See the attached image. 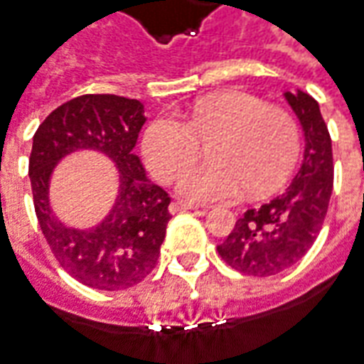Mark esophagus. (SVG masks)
I'll use <instances>...</instances> for the list:
<instances>
[{
  "label": "esophagus",
  "mask_w": 364,
  "mask_h": 364,
  "mask_svg": "<svg viewBox=\"0 0 364 364\" xmlns=\"http://www.w3.org/2000/svg\"><path fill=\"white\" fill-rule=\"evenodd\" d=\"M181 210H195V213H205V208L197 207V205H189V203H181V200H173L169 205V213L175 215V213H181Z\"/></svg>",
  "instance_id": "esophagus-1"
}]
</instances>
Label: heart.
<instances>
[{
  "label": "heart",
  "instance_id": "1",
  "mask_svg": "<svg viewBox=\"0 0 364 364\" xmlns=\"http://www.w3.org/2000/svg\"><path fill=\"white\" fill-rule=\"evenodd\" d=\"M210 140V164L183 175L177 195L189 203H217L248 195H266L288 179L299 156V132L288 112L270 108L252 94L225 90L193 104L187 122L164 114L147 124L141 151L149 169L171 181Z\"/></svg>",
  "mask_w": 364,
  "mask_h": 364
}]
</instances>
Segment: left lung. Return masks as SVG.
<instances>
[{
  "label": "left lung",
  "mask_w": 364,
  "mask_h": 364,
  "mask_svg": "<svg viewBox=\"0 0 364 364\" xmlns=\"http://www.w3.org/2000/svg\"><path fill=\"white\" fill-rule=\"evenodd\" d=\"M304 132V161L288 189L260 208H248L217 250L246 276H276L311 248L323 226L333 191L331 138L319 104L304 90L284 92Z\"/></svg>",
  "instance_id": "left-lung-1"
}]
</instances>
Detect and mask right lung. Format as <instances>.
<instances>
[{"label":"right lung","instance_id":"right-lung-1","mask_svg":"<svg viewBox=\"0 0 364 364\" xmlns=\"http://www.w3.org/2000/svg\"><path fill=\"white\" fill-rule=\"evenodd\" d=\"M139 100L85 94L53 110L33 136L29 157L33 203L55 258L88 288L126 289L156 268L169 223V195L146 173L134 147L146 124ZM76 151L108 156L119 171V193L96 225L70 227L50 205L56 165Z\"/></svg>","mask_w":364,"mask_h":364}]
</instances>
